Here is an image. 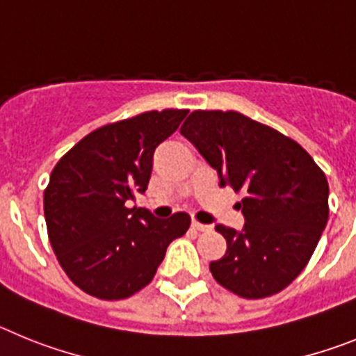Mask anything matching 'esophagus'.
Here are the masks:
<instances>
[{
  "instance_id": "obj_1",
  "label": "esophagus",
  "mask_w": 356,
  "mask_h": 356,
  "mask_svg": "<svg viewBox=\"0 0 356 356\" xmlns=\"http://www.w3.org/2000/svg\"><path fill=\"white\" fill-rule=\"evenodd\" d=\"M193 228L197 229V232H209V229H212V226H210V225H203V222L193 221Z\"/></svg>"
}]
</instances>
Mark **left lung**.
Instances as JSON below:
<instances>
[{"mask_svg": "<svg viewBox=\"0 0 356 356\" xmlns=\"http://www.w3.org/2000/svg\"><path fill=\"white\" fill-rule=\"evenodd\" d=\"M217 171L244 193L242 229L217 225L222 259L210 264L219 285L248 300L287 287L312 257L328 222V181L307 151L238 112L196 110L180 128Z\"/></svg>", "mask_w": 356, "mask_h": 356, "instance_id": "1", "label": "left lung"}]
</instances>
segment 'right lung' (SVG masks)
I'll return each mask as SVG.
<instances>
[{"label":"right lung","instance_id":"add662e5","mask_svg":"<svg viewBox=\"0 0 356 356\" xmlns=\"http://www.w3.org/2000/svg\"><path fill=\"white\" fill-rule=\"evenodd\" d=\"M187 114L153 110L97 128L53 169L44 191L49 242L65 275L87 294L112 301L139 292L191 226L185 212L159 219L128 209L146 193L156 146Z\"/></svg>","mask_w":356,"mask_h":356}]
</instances>
